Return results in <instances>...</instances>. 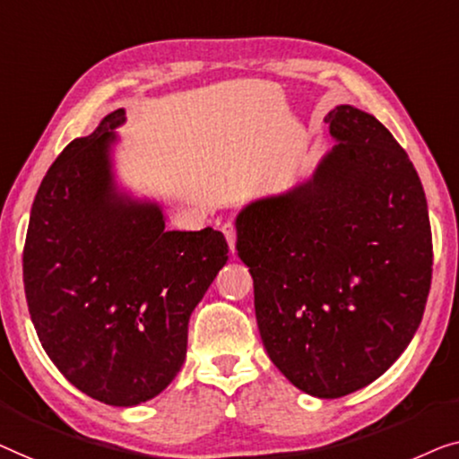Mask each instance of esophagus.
I'll list each match as a JSON object with an SVG mask.
<instances>
[{"label":"esophagus","mask_w":459,"mask_h":459,"mask_svg":"<svg viewBox=\"0 0 459 459\" xmlns=\"http://www.w3.org/2000/svg\"><path fill=\"white\" fill-rule=\"evenodd\" d=\"M222 232H224V237H227V241H229L230 254H235V241H237V230H235V224L227 222V224H224V227H222Z\"/></svg>","instance_id":"34e87169"}]
</instances>
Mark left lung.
Returning <instances> with one entry per match:
<instances>
[{
  "instance_id": "obj_1",
  "label": "left lung",
  "mask_w": 459,
  "mask_h": 459,
  "mask_svg": "<svg viewBox=\"0 0 459 459\" xmlns=\"http://www.w3.org/2000/svg\"><path fill=\"white\" fill-rule=\"evenodd\" d=\"M334 145L306 180L243 205L237 255L254 279L262 343L307 395L337 399L395 364L432 276L426 195L372 114L337 106Z\"/></svg>"
}]
</instances>
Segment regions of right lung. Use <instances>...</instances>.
<instances>
[{
	"label": "right lung",
	"mask_w": 459,
	"mask_h": 459,
	"mask_svg": "<svg viewBox=\"0 0 459 459\" xmlns=\"http://www.w3.org/2000/svg\"><path fill=\"white\" fill-rule=\"evenodd\" d=\"M114 109L41 180L22 255L45 353L68 383L116 408L160 395L186 356L197 303L229 260L221 230H166L162 205L118 185Z\"/></svg>",
	"instance_id": "obj_1"
}]
</instances>
